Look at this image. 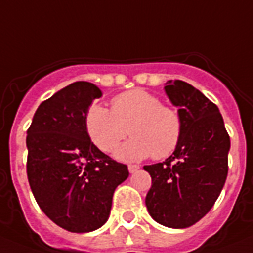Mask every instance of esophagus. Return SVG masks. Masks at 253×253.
<instances>
[{"mask_svg":"<svg viewBox=\"0 0 253 253\" xmlns=\"http://www.w3.org/2000/svg\"><path fill=\"white\" fill-rule=\"evenodd\" d=\"M139 169H140V167H139V166H136V164H129V166H128V172H129V173L137 172Z\"/></svg>","mask_w":253,"mask_h":253,"instance_id":"1","label":"esophagus"}]
</instances>
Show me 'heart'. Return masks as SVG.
Masks as SVG:
<instances>
[{
  "instance_id": "heart-1",
  "label": "heart",
  "mask_w": 253,
  "mask_h": 253,
  "mask_svg": "<svg viewBox=\"0 0 253 253\" xmlns=\"http://www.w3.org/2000/svg\"><path fill=\"white\" fill-rule=\"evenodd\" d=\"M85 125L91 141L104 153L116 150L131 133L132 139L116 153L125 162L142 160L150 155L155 159L169 157L178 146L183 129L178 112L140 89L114 96L111 111L96 103L91 104Z\"/></svg>"
}]
</instances>
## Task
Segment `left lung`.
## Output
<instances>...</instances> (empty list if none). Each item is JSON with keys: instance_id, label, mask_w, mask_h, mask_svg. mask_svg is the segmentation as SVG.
I'll list each match as a JSON object with an SVG mask.
<instances>
[{"instance_id": "left-lung-1", "label": "left lung", "mask_w": 253, "mask_h": 253, "mask_svg": "<svg viewBox=\"0 0 253 253\" xmlns=\"http://www.w3.org/2000/svg\"><path fill=\"white\" fill-rule=\"evenodd\" d=\"M183 129L178 146L163 163L145 166L151 187L145 204L151 218L182 229L204 218L220 195L228 174L230 139L219 108L181 80L166 83Z\"/></svg>"}]
</instances>
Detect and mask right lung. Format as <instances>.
Masks as SVG:
<instances>
[{
    "label": "right lung",
    "instance_id": "right-lung-1",
    "mask_svg": "<svg viewBox=\"0 0 253 253\" xmlns=\"http://www.w3.org/2000/svg\"><path fill=\"white\" fill-rule=\"evenodd\" d=\"M100 96L91 83H72L39 105L26 132L33 195L42 211L69 232L104 225L114 190L128 177L127 166L102 153L86 131L87 109Z\"/></svg>",
    "mask_w": 253,
    "mask_h": 253
}]
</instances>
